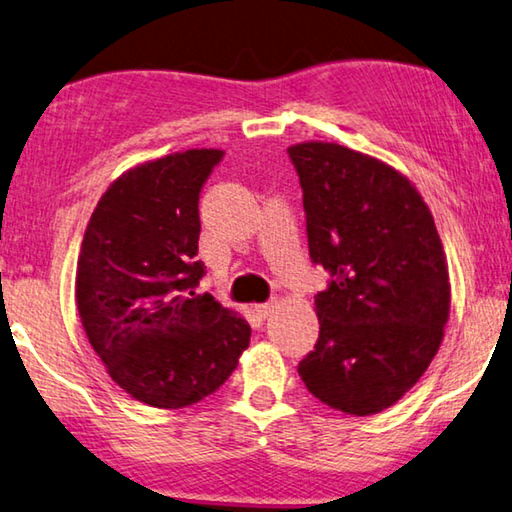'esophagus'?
Wrapping results in <instances>:
<instances>
[{
  "label": "esophagus",
  "mask_w": 512,
  "mask_h": 512,
  "mask_svg": "<svg viewBox=\"0 0 512 512\" xmlns=\"http://www.w3.org/2000/svg\"><path fill=\"white\" fill-rule=\"evenodd\" d=\"M272 308H274V304H270V301H265V304H256L254 311L261 315V317H267V315L272 313Z\"/></svg>",
  "instance_id": "obj_1"
}]
</instances>
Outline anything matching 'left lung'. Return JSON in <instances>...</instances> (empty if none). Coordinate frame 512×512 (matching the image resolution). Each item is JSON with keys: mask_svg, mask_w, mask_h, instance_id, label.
Here are the masks:
<instances>
[{"mask_svg": "<svg viewBox=\"0 0 512 512\" xmlns=\"http://www.w3.org/2000/svg\"><path fill=\"white\" fill-rule=\"evenodd\" d=\"M304 190L308 251L331 274L315 295L320 338L299 363L308 392L347 415L381 413L438 354L447 256L404 174L335 142L288 147Z\"/></svg>", "mask_w": 512, "mask_h": 512, "instance_id": "left-lung-1", "label": "left lung"}]
</instances>
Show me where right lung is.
<instances>
[{
    "label": "right lung",
    "instance_id": "1",
    "mask_svg": "<svg viewBox=\"0 0 512 512\" xmlns=\"http://www.w3.org/2000/svg\"><path fill=\"white\" fill-rule=\"evenodd\" d=\"M222 149H188L131 167L90 215L77 261V308L106 372L154 408L197 404L249 347L247 320L195 295L204 263L199 192Z\"/></svg>",
    "mask_w": 512,
    "mask_h": 512
}]
</instances>
